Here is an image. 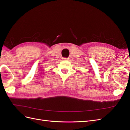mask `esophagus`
I'll list each match as a JSON object with an SVG mask.
<instances>
[{
  "label": "esophagus",
  "instance_id": "esophagus-1",
  "mask_svg": "<svg viewBox=\"0 0 130 130\" xmlns=\"http://www.w3.org/2000/svg\"><path fill=\"white\" fill-rule=\"evenodd\" d=\"M63 59H64V60H68V58H63Z\"/></svg>",
  "mask_w": 130,
  "mask_h": 130
}]
</instances>
